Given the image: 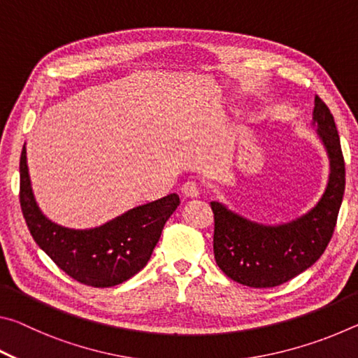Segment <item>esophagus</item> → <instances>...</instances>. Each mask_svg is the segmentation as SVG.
Returning <instances> with one entry per match:
<instances>
[{"instance_id": "obj_1", "label": "esophagus", "mask_w": 358, "mask_h": 358, "mask_svg": "<svg viewBox=\"0 0 358 358\" xmlns=\"http://www.w3.org/2000/svg\"><path fill=\"white\" fill-rule=\"evenodd\" d=\"M199 189H201V187H199L197 181H186V183L181 186V192H183L186 197H197Z\"/></svg>"}]
</instances>
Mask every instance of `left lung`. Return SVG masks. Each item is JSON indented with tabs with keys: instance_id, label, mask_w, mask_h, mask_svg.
<instances>
[{
	"instance_id": "8db88e82",
	"label": "left lung",
	"mask_w": 358,
	"mask_h": 358,
	"mask_svg": "<svg viewBox=\"0 0 358 358\" xmlns=\"http://www.w3.org/2000/svg\"><path fill=\"white\" fill-rule=\"evenodd\" d=\"M314 121L329 151L330 181L310 213L282 226H260L211 202L215 217L213 252L224 275L248 287H275L316 262L335 232L341 208L346 167L335 120L325 102L314 99Z\"/></svg>"
}]
</instances>
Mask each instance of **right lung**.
<instances>
[{"label": "right lung", "instance_id": "right-lung-1", "mask_svg": "<svg viewBox=\"0 0 358 358\" xmlns=\"http://www.w3.org/2000/svg\"><path fill=\"white\" fill-rule=\"evenodd\" d=\"M180 205L177 194L129 210L101 227L74 230L48 221L33 197L27 150L20 156V207L36 243L66 275L92 287L128 281L148 264L166 221Z\"/></svg>", "mask_w": 358, "mask_h": 358}]
</instances>
